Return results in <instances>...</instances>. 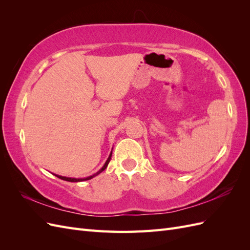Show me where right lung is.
Segmentation results:
<instances>
[{
    "mask_svg": "<svg viewBox=\"0 0 250 250\" xmlns=\"http://www.w3.org/2000/svg\"><path fill=\"white\" fill-rule=\"evenodd\" d=\"M111 154H112V152H110V154H109V156H108V158H107V161L105 162V164H104V166L103 167L98 171L97 173H95L94 175H90V176H88V177H85V178H72V177H65V176H60V175H56V174H54L55 176H57L58 178H60V179H62V180H65V181H71V183H77V181H83V180H88V179H92L93 177H95V176H97L98 174H100L102 171H104L105 169H106V167H107V165H108V163L110 162V158H111Z\"/></svg>",
    "mask_w": 250,
    "mask_h": 250,
    "instance_id": "add662e5",
    "label": "right lung"
}]
</instances>
